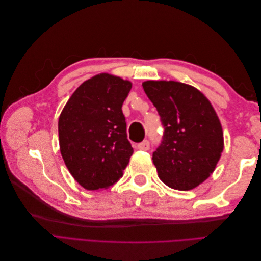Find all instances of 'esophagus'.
Instances as JSON below:
<instances>
[{
	"label": "esophagus",
	"mask_w": 261,
	"mask_h": 261,
	"mask_svg": "<svg viewBox=\"0 0 261 261\" xmlns=\"http://www.w3.org/2000/svg\"><path fill=\"white\" fill-rule=\"evenodd\" d=\"M149 147H150V145H149V141L148 140H144L143 143H140V144H138L136 146V148L138 150H143V151H147V150L149 149Z\"/></svg>",
	"instance_id": "1"
}]
</instances>
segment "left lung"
<instances>
[{
  "label": "left lung",
  "mask_w": 261,
  "mask_h": 261,
  "mask_svg": "<svg viewBox=\"0 0 261 261\" xmlns=\"http://www.w3.org/2000/svg\"><path fill=\"white\" fill-rule=\"evenodd\" d=\"M144 90L164 126L152 154L158 176L176 191H191L216 170L223 151L222 125L204 94L175 81H146Z\"/></svg>",
  "instance_id": "8db88e82"
}]
</instances>
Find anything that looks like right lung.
Segmentation results:
<instances>
[{
	"mask_svg": "<svg viewBox=\"0 0 261 261\" xmlns=\"http://www.w3.org/2000/svg\"><path fill=\"white\" fill-rule=\"evenodd\" d=\"M127 80L101 73L73 92L59 117L60 151L70 175L88 191H102L123 176L134 150L126 135L123 102Z\"/></svg>",
	"mask_w": 261,
	"mask_h": 261,
	"instance_id": "add662e5",
	"label": "right lung"
}]
</instances>
